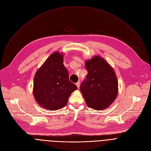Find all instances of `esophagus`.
<instances>
[{
    "mask_svg": "<svg viewBox=\"0 0 151 151\" xmlns=\"http://www.w3.org/2000/svg\"><path fill=\"white\" fill-rule=\"evenodd\" d=\"M76 86H77V88H80V81L77 82V83H76Z\"/></svg>",
    "mask_w": 151,
    "mask_h": 151,
    "instance_id": "34e87169",
    "label": "esophagus"
}]
</instances>
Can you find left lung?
Masks as SVG:
<instances>
[{
  "label": "left lung",
  "mask_w": 151,
  "mask_h": 151,
  "mask_svg": "<svg viewBox=\"0 0 151 151\" xmlns=\"http://www.w3.org/2000/svg\"><path fill=\"white\" fill-rule=\"evenodd\" d=\"M88 75L81 83L80 91L86 104L91 108H107L118 93L117 76L113 68L100 56L93 57L85 63Z\"/></svg>",
  "instance_id": "left-lung-1"
}]
</instances>
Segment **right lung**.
Returning <instances> with one entry per match:
<instances>
[{
    "label": "right lung",
    "mask_w": 151,
    "mask_h": 151,
    "mask_svg": "<svg viewBox=\"0 0 151 151\" xmlns=\"http://www.w3.org/2000/svg\"><path fill=\"white\" fill-rule=\"evenodd\" d=\"M63 54H51L35 73L33 93L41 106L55 111L66 106L71 93L78 88L69 80L68 71L63 63Z\"/></svg>",
    "instance_id": "add662e5"
}]
</instances>
